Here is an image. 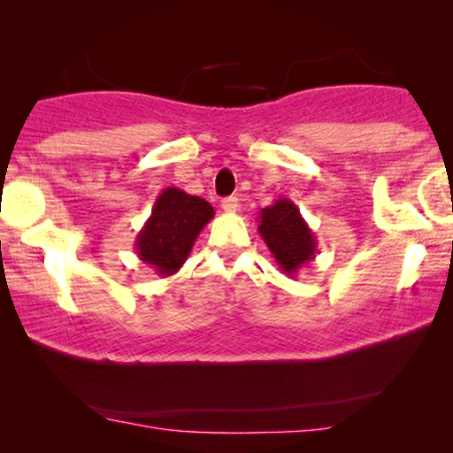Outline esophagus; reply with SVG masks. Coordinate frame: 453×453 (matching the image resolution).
<instances>
[{"label": "esophagus", "instance_id": "1", "mask_svg": "<svg viewBox=\"0 0 453 453\" xmlns=\"http://www.w3.org/2000/svg\"><path fill=\"white\" fill-rule=\"evenodd\" d=\"M222 210H225V212H228V214H234L239 210V197L237 196H228V197H225V200H222Z\"/></svg>", "mask_w": 453, "mask_h": 453}]
</instances>
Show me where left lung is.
I'll return each instance as SVG.
<instances>
[{"label":"left lung","instance_id":"8db88e82","mask_svg":"<svg viewBox=\"0 0 453 453\" xmlns=\"http://www.w3.org/2000/svg\"><path fill=\"white\" fill-rule=\"evenodd\" d=\"M257 231L268 245L272 257L284 274L295 278L315 257V234L303 219L295 202L278 197L268 208L259 210Z\"/></svg>","mask_w":453,"mask_h":453}]
</instances>
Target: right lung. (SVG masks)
Instances as JSON below:
<instances>
[{"instance_id":"right-lung-1","label":"right lung","mask_w":453,"mask_h":453,"mask_svg":"<svg viewBox=\"0 0 453 453\" xmlns=\"http://www.w3.org/2000/svg\"><path fill=\"white\" fill-rule=\"evenodd\" d=\"M212 219L214 208L203 197L166 188L135 237V253L158 276H173L188 259L197 234Z\"/></svg>"}]
</instances>
